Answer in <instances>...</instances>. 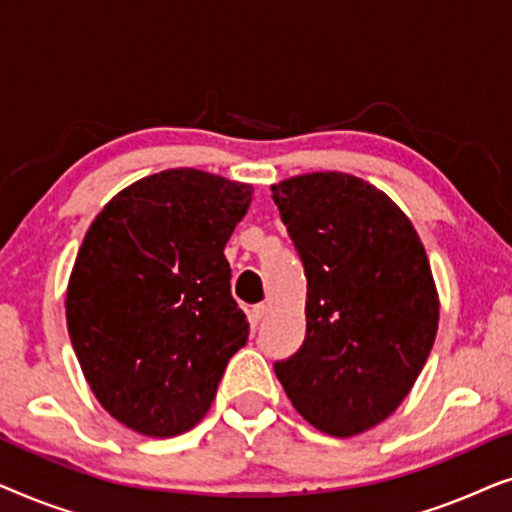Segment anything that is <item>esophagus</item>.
Here are the masks:
<instances>
[{
  "instance_id": "1",
  "label": "esophagus",
  "mask_w": 512,
  "mask_h": 512,
  "mask_svg": "<svg viewBox=\"0 0 512 512\" xmlns=\"http://www.w3.org/2000/svg\"><path fill=\"white\" fill-rule=\"evenodd\" d=\"M263 314H265V305L261 303V305H254L249 310V321H251V326H258L261 324V319H263Z\"/></svg>"
}]
</instances>
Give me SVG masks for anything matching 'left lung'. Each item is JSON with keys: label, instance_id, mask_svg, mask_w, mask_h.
Returning <instances> with one entry per match:
<instances>
[{"label": "left lung", "instance_id": "left-lung-1", "mask_svg": "<svg viewBox=\"0 0 512 512\" xmlns=\"http://www.w3.org/2000/svg\"><path fill=\"white\" fill-rule=\"evenodd\" d=\"M307 277L305 340L275 373L293 408L328 436L394 412L438 331V293L417 230L366 181L314 172L272 186Z\"/></svg>", "mask_w": 512, "mask_h": 512}]
</instances>
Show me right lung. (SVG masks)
<instances>
[{
  "mask_svg": "<svg viewBox=\"0 0 512 512\" xmlns=\"http://www.w3.org/2000/svg\"><path fill=\"white\" fill-rule=\"evenodd\" d=\"M251 186L167 170L125 188L95 216L67 289V328L83 375L111 417L151 438L193 429L247 314L230 293L228 237Z\"/></svg>",
  "mask_w": 512,
  "mask_h": 512,
  "instance_id": "right-lung-1",
  "label": "right lung"
}]
</instances>
